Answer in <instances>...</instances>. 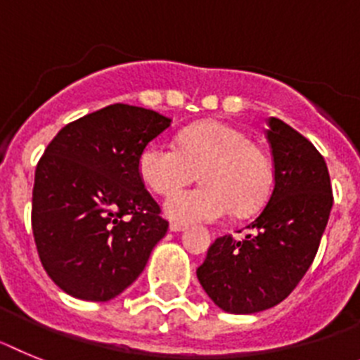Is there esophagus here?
I'll return each mask as SVG.
<instances>
[{
  "instance_id": "1",
  "label": "esophagus",
  "mask_w": 360,
  "mask_h": 360,
  "mask_svg": "<svg viewBox=\"0 0 360 360\" xmlns=\"http://www.w3.org/2000/svg\"><path fill=\"white\" fill-rule=\"evenodd\" d=\"M186 224L183 223H170V232H183Z\"/></svg>"
}]
</instances>
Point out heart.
<instances>
[{
	"label": "heart",
	"mask_w": 360,
	"mask_h": 360,
	"mask_svg": "<svg viewBox=\"0 0 360 360\" xmlns=\"http://www.w3.org/2000/svg\"><path fill=\"white\" fill-rule=\"evenodd\" d=\"M203 186L170 195L168 217L195 223L215 221L230 212L252 214L266 202L274 183L268 155L243 130L221 121L186 128L176 146L150 143L139 158V174L154 192L168 195L195 179Z\"/></svg>",
	"instance_id": "1"
}]
</instances>
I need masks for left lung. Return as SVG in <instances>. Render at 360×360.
<instances>
[{"mask_svg": "<svg viewBox=\"0 0 360 360\" xmlns=\"http://www.w3.org/2000/svg\"><path fill=\"white\" fill-rule=\"evenodd\" d=\"M274 190L252 233L215 239L198 279L228 314H257L292 293L314 262L333 195L324 158L306 137L277 117L268 120Z\"/></svg>", "mask_w": 360, "mask_h": 360, "instance_id": "1", "label": "left lung"}]
</instances>
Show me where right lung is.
I'll return each mask as SVG.
<instances>
[{
  "label": "right lung",
  "mask_w": 360,
  "mask_h": 360,
  "mask_svg": "<svg viewBox=\"0 0 360 360\" xmlns=\"http://www.w3.org/2000/svg\"><path fill=\"white\" fill-rule=\"evenodd\" d=\"M170 123L117 103L63 127L46 146L34 177L32 232L65 293L110 301L145 270L168 223L145 190L139 158Z\"/></svg>",
  "instance_id": "right-lung-1"
}]
</instances>
